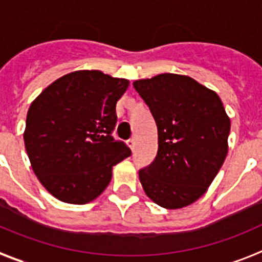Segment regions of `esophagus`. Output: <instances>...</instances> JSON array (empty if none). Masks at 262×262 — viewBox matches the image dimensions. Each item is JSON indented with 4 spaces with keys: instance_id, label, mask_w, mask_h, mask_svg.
Returning a JSON list of instances; mask_svg holds the SVG:
<instances>
[{
    "instance_id": "1",
    "label": "esophagus",
    "mask_w": 262,
    "mask_h": 262,
    "mask_svg": "<svg viewBox=\"0 0 262 262\" xmlns=\"http://www.w3.org/2000/svg\"><path fill=\"white\" fill-rule=\"evenodd\" d=\"M126 143H128L129 147H130L132 150H133L134 146H136V140H134V138H130V140H128V142H126Z\"/></svg>"
}]
</instances>
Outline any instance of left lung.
I'll use <instances>...</instances> for the list:
<instances>
[{
  "mask_svg": "<svg viewBox=\"0 0 262 262\" xmlns=\"http://www.w3.org/2000/svg\"><path fill=\"white\" fill-rule=\"evenodd\" d=\"M158 128V154L140 171L150 200L164 209L193 204L210 187L228 151L231 121L215 91L188 75L133 82Z\"/></svg>",
  "mask_w": 262,
  "mask_h": 262,
  "instance_id": "obj_1",
  "label": "left lung"
}]
</instances>
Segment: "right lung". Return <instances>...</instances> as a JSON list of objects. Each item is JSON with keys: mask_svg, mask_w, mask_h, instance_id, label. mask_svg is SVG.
<instances>
[{"mask_svg": "<svg viewBox=\"0 0 262 262\" xmlns=\"http://www.w3.org/2000/svg\"><path fill=\"white\" fill-rule=\"evenodd\" d=\"M129 86L100 70H77L41 91L27 112L23 133L35 175L53 197L84 205L104 192L112 167L130 157L115 141L116 103Z\"/></svg>", "mask_w": 262, "mask_h": 262, "instance_id": "obj_1", "label": "right lung"}]
</instances>
